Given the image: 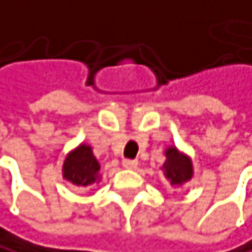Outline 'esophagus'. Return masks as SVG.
<instances>
[{"label": "esophagus", "instance_id": "obj_1", "mask_svg": "<svg viewBox=\"0 0 252 252\" xmlns=\"http://www.w3.org/2000/svg\"><path fill=\"white\" fill-rule=\"evenodd\" d=\"M137 166H138L137 160H123V168L126 169H135Z\"/></svg>", "mask_w": 252, "mask_h": 252}]
</instances>
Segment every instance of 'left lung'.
Listing matches in <instances>:
<instances>
[{"instance_id": "obj_1", "label": "left lung", "mask_w": 252, "mask_h": 252, "mask_svg": "<svg viewBox=\"0 0 252 252\" xmlns=\"http://www.w3.org/2000/svg\"><path fill=\"white\" fill-rule=\"evenodd\" d=\"M164 157H166V160L163 163L161 171L164 174V179L171 183V186H182L183 183L192 179L194 168L191 157L180 152L175 146L166 148Z\"/></svg>"}]
</instances>
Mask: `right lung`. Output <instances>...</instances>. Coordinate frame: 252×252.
I'll use <instances>...</instances> for the list:
<instances>
[{"mask_svg":"<svg viewBox=\"0 0 252 252\" xmlns=\"http://www.w3.org/2000/svg\"><path fill=\"white\" fill-rule=\"evenodd\" d=\"M63 179L80 188L100 183V163L89 145L81 143L67 154L63 163Z\"/></svg>","mask_w":252,"mask_h":252,"instance_id":"1","label":"right lung"}]
</instances>
